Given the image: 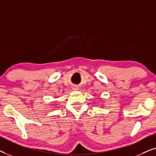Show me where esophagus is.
<instances>
[{"instance_id": "34e87169", "label": "esophagus", "mask_w": 156, "mask_h": 156, "mask_svg": "<svg viewBox=\"0 0 156 156\" xmlns=\"http://www.w3.org/2000/svg\"><path fill=\"white\" fill-rule=\"evenodd\" d=\"M74 90H76V89H78V87H74V88H73Z\"/></svg>"}]
</instances>
